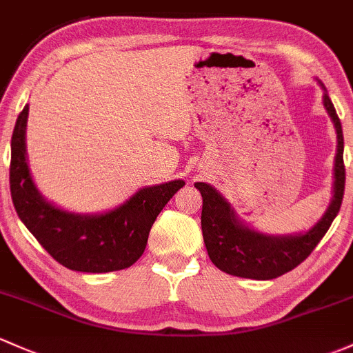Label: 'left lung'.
Returning a JSON list of instances; mask_svg holds the SVG:
<instances>
[{"mask_svg":"<svg viewBox=\"0 0 353 353\" xmlns=\"http://www.w3.org/2000/svg\"><path fill=\"white\" fill-rule=\"evenodd\" d=\"M323 108L336 132V154L333 166V196L320 221L308 230L294 234H268L254 229L237 215L236 208L210 183L196 181L195 188L202 193V234L212 263L227 274L248 279H274L301 264L316 248L332 225L342 205L345 190L343 132L333 102L323 82Z\"/></svg>","mask_w":353,"mask_h":353,"instance_id":"8db88e82","label":"left lung"}]
</instances>
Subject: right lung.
<instances>
[{"instance_id":"obj_1","label":"right lung","mask_w":353,"mask_h":353,"mask_svg":"<svg viewBox=\"0 0 353 353\" xmlns=\"http://www.w3.org/2000/svg\"><path fill=\"white\" fill-rule=\"evenodd\" d=\"M26 104L11 138L10 188L20 221L62 266L81 272H111L132 266L145 252L151 225L183 180L143 187L126 202L97 214H79L45 199L26 154Z\"/></svg>"}]
</instances>
